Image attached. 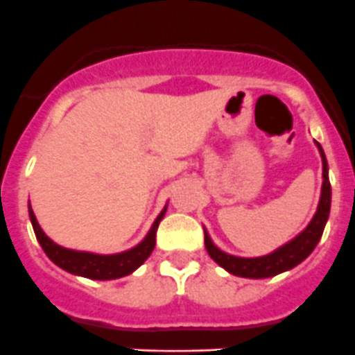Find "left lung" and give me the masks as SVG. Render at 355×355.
<instances>
[{
  "instance_id": "1",
  "label": "left lung",
  "mask_w": 355,
  "mask_h": 355,
  "mask_svg": "<svg viewBox=\"0 0 355 355\" xmlns=\"http://www.w3.org/2000/svg\"><path fill=\"white\" fill-rule=\"evenodd\" d=\"M319 154L322 159V187H321V198H319L318 209H315L314 216L309 222V225L302 230L300 234L293 237L291 241L284 243L277 250L270 251V253L263 254V257H236V254L225 253L220 250L209 237L208 230L205 229V246L209 257L216 261V263L225 269L229 274H234L237 277H246V279H265V277L277 276L281 272L291 270L297 267L298 263L305 260L309 254L314 251L318 246L319 239L322 236L326 222L329 216V208H331V185H329L328 177V161H326L324 150H322L321 144L315 142Z\"/></svg>"
}]
</instances>
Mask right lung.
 I'll use <instances>...</instances> for the list:
<instances>
[{
    "label": "right lung",
    "mask_w": 355,
    "mask_h": 355,
    "mask_svg": "<svg viewBox=\"0 0 355 355\" xmlns=\"http://www.w3.org/2000/svg\"><path fill=\"white\" fill-rule=\"evenodd\" d=\"M166 208L168 205H164V208L161 209L157 218L154 220L153 227L149 229L147 236L144 237L137 246L114 254H98V253H92V251L69 250V248H64L60 246V244H57L43 232V229H41L40 223H37L33 208H31V202H29V218H31V223H33V229H34V234H36L37 243L41 244V248H43V251L46 253V257L50 258L55 265H58L60 269L67 270L69 274H74V276L88 277V279H95V281H111V279H119V277H125L128 276V274L135 272L140 265L150 257L154 246H156L157 225H159V222L163 220L164 213H166Z\"/></svg>",
    "instance_id": "obj_1"
}]
</instances>
